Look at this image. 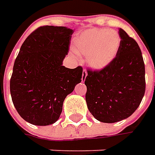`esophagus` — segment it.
Instances as JSON below:
<instances>
[{"label":"esophagus","instance_id":"obj_1","mask_svg":"<svg viewBox=\"0 0 155 155\" xmlns=\"http://www.w3.org/2000/svg\"><path fill=\"white\" fill-rule=\"evenodd\" d=\"M86 77H87L86 70H85V69H84V71H83V74H82V81H83V82L85 80Z\"/></svg>","mask_w":155,"mask_h":155}]
</instances>
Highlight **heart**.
Returning <instances> with one entry per match:
<instances>
[{"label": "heart", "mask_w": 155, "mask_h": 155, "mask_svg": "<svg viewBox=\"0 0 155 155\" xmlns=\"http://www.w3.org/2000/svg\"><path fill=\"white\" fill-rule=\"evenodd\" d=\"M121 45V36L116 30L91 28L80 33L74 41V49L87 56L88 64L96 70L109 65Z\"/></svg>", "instance_id": "obj_1"}]
</instances>
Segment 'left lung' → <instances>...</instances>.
<instances>
[{"instance_id": "8db88e82", "label": "left lung", "mask_w": 155, "mask_h": 155, "mask_svg": "<svg viewBox=\"0 0 155 155\" xmlns=\"http://www.w3.org/2000/svg\"><path fill=\"white\" fill-rule=\"evenodd\" d=\"M116 58L99 71L88 69L85 100L92 116L106 123L120 122L139 107L146 90L145 64L137 42L119 28Z\"/></svg>"}]
</instances>
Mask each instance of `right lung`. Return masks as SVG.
<instances>
[{"instance_id":"obj_1","label":"right lung","mask_w":155,"mask_h":155,"mask_svg":"<svg viewBox=\"0 0 155 155\" xmlns=\"http://www.w3.org/2000/svg\"><path fill=\"white\" fill-rule=\"evenodd\" d=\"M72 29L43 26L31 33L15 58L10 79L12 101L27 122L46 126L58 121L65 97L82 81L83 68L62 65Z\"/></svg>"}]
</instances>
